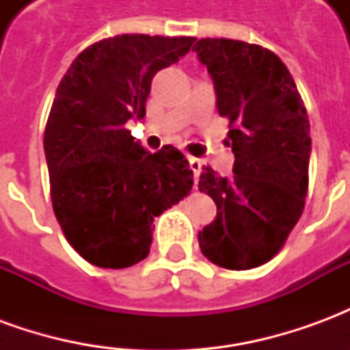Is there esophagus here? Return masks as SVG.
I'll use <instances>...</instances> for the list:
<instances>
[{"label":"esophagus","mask_w":350,"mask_h":350,"mask_svg":"<svg viewBox=\"0 0 350 350\" xmlns=\"http://www.w3.org/2000/svg\"><path fill=\"white\" fill-rule=\"evenodd\" d=\"M189 168L193 170V180H195V185H197L198 178H200V170H202V161L197 159V157H189Z\"/></svg>","instance_id":"esophagus-1"}]
</instances>
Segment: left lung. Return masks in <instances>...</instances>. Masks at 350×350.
I'll return each instance as SVG.
<instances>
[{"mask_svg":"<svg viewBox=\"0 0 350 350\" xmlns=\"http://www.w3.org/2000/svg\"><path fill=\"white\" fill-rule=\"evenodd\" d=\"M206 65L221 116L230 120L227 142L234 174L202 167L198 189L217 206L198 232L213 264L250 270L268 262L291 234L308 195L311 137L294 79L273 52L232 39H200L193 46Z\"/></svg>","mask_w":350,"mask_h":350,"instance_id":"8db88e82","label":"left lung"}]
</instances>
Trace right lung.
<instances>
[{
	"instance_id": "1",
	"label": "right lung",
	"mask_w": 350,
	"mask_h": 350,
	"mask_svg": "<svg viewBox=\"0 0 350 350\" xmlns=\"http://www.w3.org/2000/svg\"><path fill=\"white\" fill-rule=\"evenodd\" d=\"M193 42L108 37L79 54L57 86L44 131L52 204L69 243L99 268L148 257L153 219L193 187L180 150L150 153L127 129L146 116L157 71L180 62Z\"/></svg>"
}]
</instances>
